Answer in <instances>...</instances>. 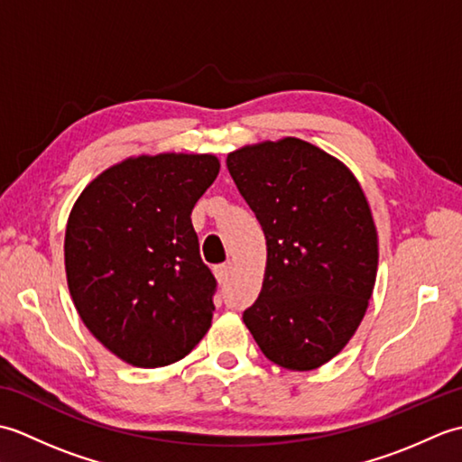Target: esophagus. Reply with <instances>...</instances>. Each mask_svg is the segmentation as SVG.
Instances as JSON below:
<instances>
[{
    "label": "esophagus",
    "mask_w": 462,
    "mask_h": 462,
    "mask_svg": "<svg viewBox=\"0 0 462 462\" xmlns=\"http://www.w3.org/2000/svg\"><path fill=\"white\" fill-rule=\"evenodd\" d=\"M214 273H216V278H218L220 283L228 282L230 273H232V263H230V262H228V263H220V266L214 268Z\"/></svg>",
    "instance_id": "obj_1"
}]
</instances>
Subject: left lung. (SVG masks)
<instances>
[{
	"instance_id": "1",
	"label": "left lung",
	"mask_w": 462,
	"mask_h": 462,
	"mask_svg": "<svg viewBox=\"0 0 462 462\" xmlns=\"http://www.w3.org/2000/svg\"><path fill=\"white\" fill-rule=\"evenodd\" d=\"M226 166L266 238V270L244 323L270 361L311 371L347 346L377 278L379 240L359 180L296 136L246 144Z\"/></svg>"
}]
</instances>
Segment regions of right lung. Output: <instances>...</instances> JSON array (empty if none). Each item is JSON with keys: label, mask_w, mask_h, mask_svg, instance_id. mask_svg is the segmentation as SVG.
<instances>
[{"label": "right lung", "mask_w": 462, "mask_h": 462, "mask_svg": "<svg viewBox=\"0 0 462 462\" xmlns=\"http://www.w3.org/2000/svg\"><path fill=\"white\" fill-rule=\"evenodd\" d=\"M218 171L214 154L129 156L95 176L73 204L69 291L87 329L129 365L180 361L212 326L216 280L190 214Z\"/></svg>", "instance_id": "1"}]
</instances>
